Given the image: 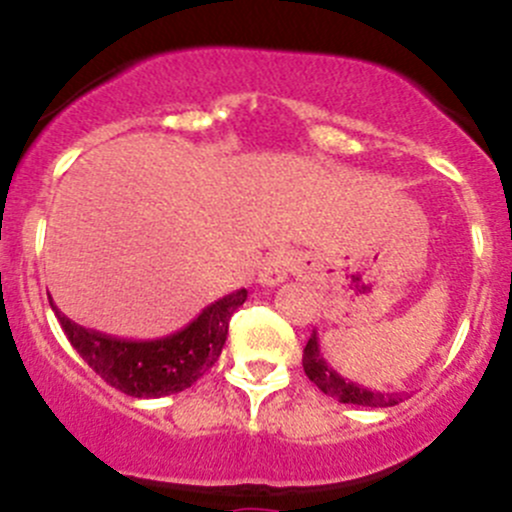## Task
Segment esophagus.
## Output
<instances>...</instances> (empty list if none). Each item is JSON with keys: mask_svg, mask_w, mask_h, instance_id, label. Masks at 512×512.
<instances>
[{"mask_svg": "<svg viewBox=\"0 0 512 512\" xmlns=\"http://www.w3.org/2000/svg\"><path fill=\"white\" fill-rule=\"evenodd\" d=\"M294 267V252L285 250V247H280V250L270 252V255L265 257V262H262L260 267V285H267V287H277L280 282L287 280V275L292 272Z\"/></svg>", "mask_w": 512, "mask_h": 512, "instance_id": "obj_1", "label": "esophagus"}]
</instances>
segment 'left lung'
<instances>
[{
    "mask_svg": "<svg viewBox=\"0 0 512 512\" xmlns=\"http://www.w3.org/2000/svg\"><path fill=\"white\" fill-rule=\"evenodd\" d=\"M302 366H304V374L309 376V381H312V384H317V389H322L327 396H334V399L342 401V404L386 409V406H396L404 401V394H384V391H371V389H364V386L354 384V381H347L344 376H339L337 371L327 364V359L322 356L317 332H312L307 347H304Z\"/></svg>",
    "mask_w": 512,
    "mask_h": 512,
    "instance_id": "obj_1",
    "label": "left lung"
}]
</instances>
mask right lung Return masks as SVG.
<instances>
[{"instance_id":"1","label":"right lung","mask_w":512,"mask_h":512,"mask_svg":"<svg viewBox=\"0 0 512 512\" xmlns=\"http://www.w3.org/2000/svg\"><path fill=\"white\" fill-rule=\"evenodd\" d=\"M247 299V289H235L208 304L188 327L158 339H118L59 317L61 329L81 359L113 389L136 399H160L193 386L218 361L225 347L230 317Z\"/></svg>"}]
</instances>
